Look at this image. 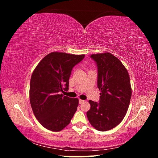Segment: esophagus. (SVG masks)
<instances>
[{"label": "esophagus", "instance_id": "1", "mask_svg": "<svg viewBox=\"0 0 158 158\" xmlns=\"http://www.w3.org/2000/svg\"><path fill=\"white\" fill-rule=\"evenodd\" d=\"M84 102V100H82V99H79V103H80V104H82Z\"/></svg>", "mask_w": 158, "mask_h": 158}]
</instances>
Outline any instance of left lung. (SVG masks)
Listing matches in <instances>:
<instances>
[{
	"instance_id": "obj_1",
	"label": "left lung",
	"mask_w": 158,
	"mask_h": 158,
	"mask_svg": "<svg viewBox=\"0 0 158 158\" xmlns=\"http://www.w3.org/2000/svg\"><path fill=\"white\" fill-rule=\"evenodd\" d=\"M98 68L99 102L89 100V122L96 130L107 131L117 127L125 117L130 104L132 89L126 68L109 52L90 56Z\"/></svg>"
}]
</instances>
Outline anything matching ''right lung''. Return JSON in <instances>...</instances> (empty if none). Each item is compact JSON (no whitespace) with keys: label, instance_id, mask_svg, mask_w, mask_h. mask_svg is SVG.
I'll return each mask as SVG.
<instances>
[{"label":"right lung","instance_id":"obj_1","mask_svg":"<svg viewBox=\"0 0 158 158\" xmlns=\"http://www.w3.org/2000/svg\"><path fill=\"white\" fill-rule=\"evenodd\" d=\"M85 55L52 52L43 59L33 72L30 99L34 115L41 125L51 131L67 126L78 106V99L64 96L74 66Z\"/></svg>","mask_w":158,"mask_h":158}]
</instances>
